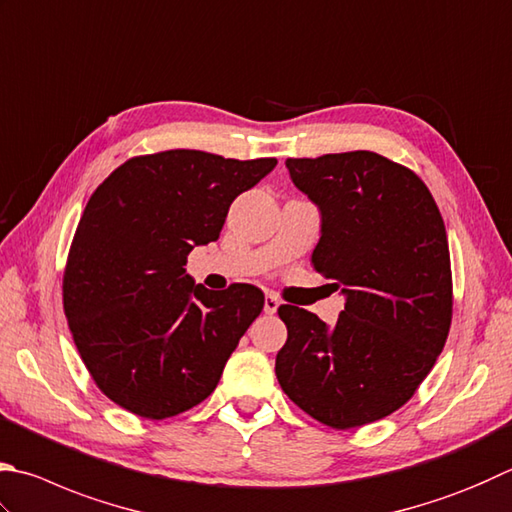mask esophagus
<instances>
[{
  "label": "esophagus",
  "instance_id": "34e87169",
  "mask_svg": "<svg viewBox=\"0 0 512 512\" xmlns=\"http://www.w3.org/2000/svg\"><path fill=\"white\" fill-rule=\"evenodd\" d=\"M278 305H281V301H278L274 294H267L265 296V314H276Z\"/></svg>",
  "mask_w": 512,
  "mask_h": 512
}]
</instances>
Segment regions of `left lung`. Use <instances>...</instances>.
Masks as SVG:
<instances>
[{"instance_id": "1", "label": "left lung", "mask_w": 512, "mask_h": 512, "mask_svg": "<svg viewBox=\"0 0 512 512\" xmlns=\"http://www.w3.org/2000/svg\"><path fill=\"white\" fill-rule=\"evenodd\" d=\"M321 211L312 254L345 294L336 325L281 305L283 392L316 421L350 430L399 410L426 379L452 321L448 236L435 198L408 167L374 151L287 158Z\"/></svg>"}]
</instances>
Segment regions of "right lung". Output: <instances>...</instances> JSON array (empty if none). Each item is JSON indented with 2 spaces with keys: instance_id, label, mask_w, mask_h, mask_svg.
Segmentation results:
<instances>
[{
  "instance_id": "right-lung-1",
  "label": "right lung",
  "mask_w": 512,
  "mask_h": 512,
  "mask_svg": "<svg viewBox=\"0 0 512 512\" xmlns=\"http://www.w3.org/2000/svg\"><path fill=\"white\" fill-rule=\"evenodd\" d=\"M276 167L194 149L131 158L93 191L64 269V314L86 370L120 408L167 419L216 390L263 312L247 283L196 285L187 256L214 243L229 205Z\"/></svg>"
}]
</instances>
